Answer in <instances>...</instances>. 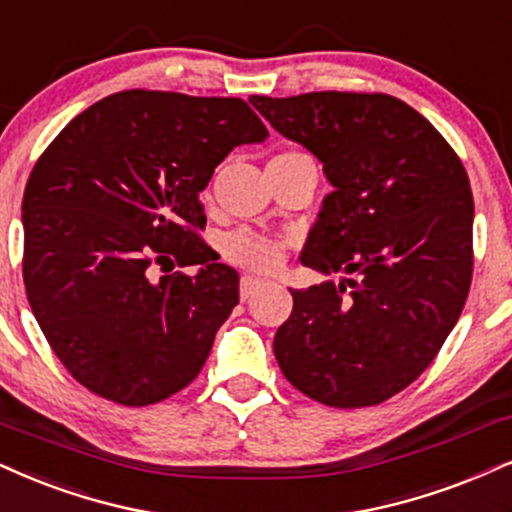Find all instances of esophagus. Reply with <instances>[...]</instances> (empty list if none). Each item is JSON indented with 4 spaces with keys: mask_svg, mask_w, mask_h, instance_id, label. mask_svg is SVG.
Wrapping results in <instances>:
<instances>
[{
    "mask_svg": "<svg viewBox=\"0 0 512 512\" xmlns=\"http://www.w3.org/2000/svg\"><path fill=\"white\" fill-rule=\"evenodd\" d=\"M263 289V282L256 280V277L251 275H244L242 282H239V296H242V301L251 299V296L258 294Z\"/></svg>",
    "mask_w": 512,
    "mask_h": 512,
    "instance_id": "esophagus-1",
    "label": "esophagus"
}]
</instances>
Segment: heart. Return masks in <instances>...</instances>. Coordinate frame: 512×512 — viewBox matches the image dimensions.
Returning a JSON list of instances; mask_svg holds the SVG:
<instances>
[{
    "instance_id": "heart-1",
    "label": "heart",
    "mask_w": 512,
    "mask_h": 512,
    "mask_svg": "<svg viewBox=\"0 0 512 512\" xmlns=\"http://www.w3.org/2000/svg\"><path fill=\"white\" fill-rule=\"evenodd\" d=\"M223 254L230 263L254 273H273L285 261V242L249 230H237L223 239Z\"/></svg>"
}]
</instances>
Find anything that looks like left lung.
Wrapping results in <instances>:
<instances>
[{
    "instance_id": "obj_1",
    "label": "left lung",
    "mask_w": 512,
    "mask_h": 512,
    "mask_svg": "<svg viewBox=\"0 0 512 512\" xmlns=\"http://www.w3.org/2000/svg\"><path fill=\"white\" fill-rule=\"evenodd\" d=\"M249 102L280 135L304 144L334 187L301 263L356 275L339 287L327 280L292 289V315L273 342L277 363L325 406H377L418 380L468 299V173L439 130L389 94Z\"/></svg>"
}]
</instances>
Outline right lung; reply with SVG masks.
Instances as JSON below:
<instances>
[{
    "label": "right lung",
    "mask_w": 512,
    "mask_h": 512,
    "mask_svg": "<svg viewBox=\"0 0 512 512\" xmlns=\"http://www.w3.org/2000/svg\"><path fill=\"white\" fill-rule=\"evenodd\" d=\"M266 137L244 99L125 90L44 149L23 194V282L82 387L149 406L199 375L239 304L237 270L197 235L199 194L232 149ZM175 265L200 270L170 274Z\"/></svg>",
    "instance_id": "1"
}]
</instances>
